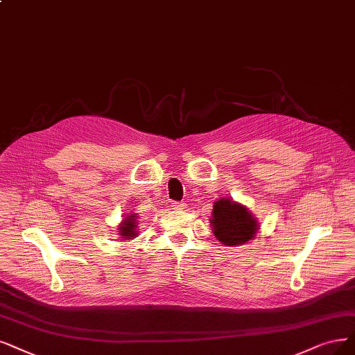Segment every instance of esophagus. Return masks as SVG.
<instances>
[{
    "label": "esophagus",
    "mask_w": 355,
    "mask_h": 355,
    "mask_svg": "<svg viewBox=\"0 0 355 355\" xmlns=\"http://www.w3.org/2000/svg\"><path fill=\"white\" fill-rule=\"evenodd\" d=\"M171 206H173V209H175V211H182V209H186V203H181V202H174L171 203Z\"/></svg>",
    "instance_id": "obj_1"
}]
</instances>
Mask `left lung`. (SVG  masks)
I'll use <instances>...</instances> for the list:
<instances>
[{"label": "left lung", "instance_id": "obj_1", "mask_svg": "<svg viewBox=\"0 0 355 355\" xmlns=\"http://www.w3.org/2000/svg\"><path fill=\"white\" fill-rule=\"evenodd\" d=\"M211 225L216 240L230 247L250 241L259 230L250 211L230 198L218 199L214 203Z\"/></svg>", "mask_w": 355, "mask_h": 355}]
</instances>
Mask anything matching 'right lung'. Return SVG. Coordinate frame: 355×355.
<instances>
[{
  "label": "right lung",
  "instance_id": "obj_1",
  "mask_svg": "<svg viewBox=\"0 0 355 355\" xmlns=\"http://www.w3.org/2000/svg\"><path fill=\"white\" fill-rule=\"evenodd\" d=\"M137 216L135 214L128 215L127 218H124V220L120 224V227H118V234L121 235V239L125 240V239H135L137 237Z\"/></svg>",
  "mask_w": 355,
  "mask_h": 355
}]
</instances>
